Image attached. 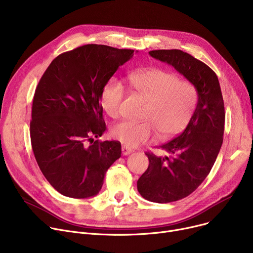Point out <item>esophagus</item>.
Wrapping results in <instances>:
<instances>
[{
	"label": "esophagus",
	"instance_id": "1",
	"mask_svg": "<svg viewBox=\"0 0 253 253\" xmlns=\"http://www.w3.org/2000/svg\"><path fill=\"white\" fill-rule=\"evenodd\" d=\"M131 153H132V150H131L130 148L126 147V145H123V147H122V154H123L124 156H128V155H130Z\"/></svg>",
	"mask_w": 253,
	"mask_h": 253
}]
</instances>
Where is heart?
I'll list each match as a JSON object with an SVG mask.
<instances>
[{
    "label": "heart",
    "mask_w": 253,
    "mask_h": 253,
    "mask_svg": "<svg viewBox=\"0 0 253 253\" xmlns=\"http://www.w3.org/2000/svg\"><path fill=\"white\" fill-rule=\"evenodd\" d=\"M126 81L130 90L147 100L143 119L153 124L159 134H174L188 125L197 101L196 90L190 82L178 80L174 74L162 69L134 71L127 76ZM125 93L124 85L116 79L103 87L100 102L110 117L117 118L121 113ZM150 124L148 121L119 122L111 128V135L128 147H136L153 136Z\"/></svg>",
    "instance_id": "heart-1"
}]
</instances>
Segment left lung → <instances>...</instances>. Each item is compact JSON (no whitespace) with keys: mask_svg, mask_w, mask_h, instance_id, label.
I'll use <instances>...</instances> for the list:
<instances>
[{"mask_svg":"<svg viewBox=\"0 0 253 253\" xmlns=\"http://www.w3.org/2000/svg\"><path fill=\"white\" fill-rule=\"evenodd\" d=\"M149 54L173 66L195 87L198 96L187 128L160 147L168 156L145 153L149 167L137 180L144 199L169 203L188 197L209 174L223 140L224 105L218 78L204 62L177 49L154 50Z\"/></svg>","mask_w":253,"mask_h":253,"instance_id":"obj_1","label":"left lung"}]
</instances>
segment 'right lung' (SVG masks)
Segmentation results:
<instances>
[{
  "label": "right lung",
  "instance_id": "add662e5",
  "mask_svg": "<svg viewBox=\"0 0 253 253\" xmlns=\"http://www.w3.org/2000/svg\"><path fill=\"white\" fill-rule=\"evenodd\" d=\"M134 50L88 44L50 63L37 86L32 108V148L42 173L63 196L85 199L101 190L121 143L99 141L105 131L100 104L109 80Z\"/></svg>",
  "mask_w": 253,
  "mask_h": 253
}]
</instances>
